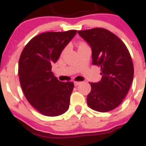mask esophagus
<instances>
[{
	"mask_svg": "<svg viewBox=\"0 0 146 146\" xmlns=\"http://www.w3.org/2000/svg\"><path fill=\"white\" fill-rule=\"evenodd\" d=\"M82 83V82H77V81H75V82H74V84L75 86H79L80 84H81Z\"/></svg>",
	"mask_w": 146,
	"mask_h": 146,
	"instance_id": "obj_1",
	"label": "esophagus"
}]
</instances>
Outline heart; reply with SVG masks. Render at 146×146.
<instances>
[{"instance_id":"1","label":"heart","mask_w":146,"mask_h":146,"mask_svg":"<svg viewBox=\"0 0 146 146\" xmlns=\"http://www.w3.org/2000/svg\"><path fill=\"white\" fill-rule=\"evenodd\" d=\"M81 45H82V44H81Z\"/></svg>"}]
</instances>
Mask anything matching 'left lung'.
Masks as SVG:
<instances>
[{
  "instance_id": "8db88e82",
  "label": "left lung",
  "mask_w": 146,
  "mask_h": 146,
  "mask_svg": "<svg viewBox=\"0 0 146 146\" xmlns=\"http://www.w3.org/2000/svg\"><path fill=\"white\" fill-rule=\"evenodd\" d=\"M90 45L92 63L101 68L102 80L91 82L87 103L98 112H108L119 106L126 97L134 77V66L128 49L117 36L104 28L78 31Z\"/></svg>"
}]
</instances>
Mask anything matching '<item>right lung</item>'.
I'll use <instances>...</instances> for the list:
<instances>
[{"label": "right lung", "instance_id": "obj_1", "mask_svg": "<svg viewBox=\"0 0 146 146\" xmlns=\"http://www.w3.org/2000/svg\"><path fill=\"white\" fill-rule=\"evenodd\" d=\"M76 33L75 30L42 33L27 44L20 55L18 74L23 93L28 102L47 116H58L69 109L74 83L60 82L51 70Z\"/></svg>", "mask_w": 146, "mask_h": 146}]
</instances>
